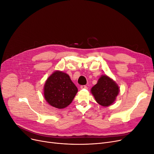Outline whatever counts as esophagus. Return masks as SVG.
Wrapping results in <instances>:
<instances>
[{"label":"esophagus","instance_id":"34e87169","mask_svg":"<svg viewBox=\"0 0 154 154\" xmlns=\"http://www.w3.org/2000/svg\"><path fill=\"white\" fill-rule=\"evenodd\" d=\"M81 89H88V87L86 86H85V85H84V86H81Z\"/></svg>","mask_w":154,"mask_h":154}]
</instances>
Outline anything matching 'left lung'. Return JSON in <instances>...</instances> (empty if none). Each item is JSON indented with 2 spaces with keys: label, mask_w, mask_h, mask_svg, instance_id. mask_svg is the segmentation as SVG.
Here are the masks:
<instances>
[{
  "label": "left lung",
  "mask_w": 154,
  "mask_h": 154,
  "mask_svg": "<svg viewBox=\"0 0 154 154\" xmlns=\"http://www.w3.org/2000/svg\"><path fill=\"white\" fill-rule=\"evenodd\" d=\"M96 102L103 106H109L115 101L119 88L115 81L106 75H101L91 89Z\"/></svg>",
  "instance_id": "1"
}]
</instances>
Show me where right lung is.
I'll use <instances>...</instances> for the list:
<instances>
[{"label": "right lung", "instance_id": "1", "mask_svg": "<svg viewBox=\"0 0 154 154\" xmlns=\"http://www.w3.org/2000/svg\"><path fill=\"white\" fill-rule=\"evenodd\" d=\"M77 91V88L69 75L58 70L48 77L44 87L45 100L50 105L58 109L69 105Z\"/></svg>", "mask_w": 154, "mask_h": 154}]
</instances>
